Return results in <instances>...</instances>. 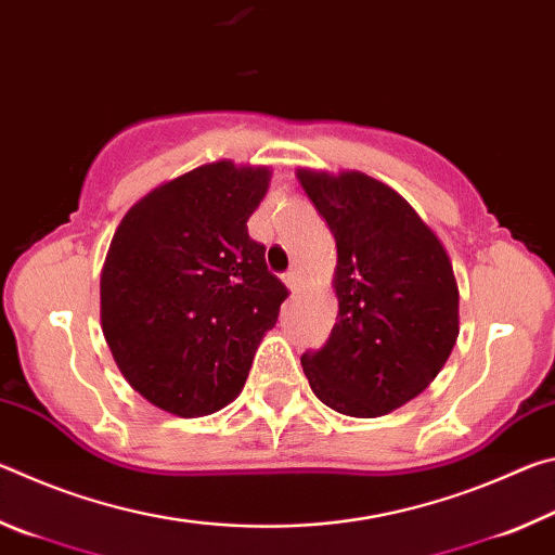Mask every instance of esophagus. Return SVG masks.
<instances>
[{
    "label": "esophagus",
    "instance_id": "1",
    "mask_svg": "<svg viewBox=\"0 0 555 555\" xmlns=\"http://www.w3.org/2000/svg\"><path fill=\"white\" fill-rule=\"evenodd\" d=\"M284 281H286V286L291 291H300V286H304V274H300L298 269H291L288 274L284 276Z\"/></svg>",
    "mask_w": 555,
    "mask_h": 555
}]
</instances>
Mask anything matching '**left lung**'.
I'll list each match as a JSON object with an SVG mask.
<instances>
[{
    "mask_svg": "<svg viewBox=\"0 0 555 555\" xmlns=\"http://www.w3.org/2000/svg\"><path fill=\"white\" fill-rule=\"evenodd\" d=\"M337 247V321L300 357L325 406L377 418L418 397L443 370L460 333V294L438 234L406 198L362 171L298 168Z\"/></svg>",
    "mask_w": 555,
    "mask_h": 555,
    "instance_id": "left-lung-1",
    "label": "left lung"
}]
</instances>
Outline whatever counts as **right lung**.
Instances as JSON below:
<instances>
[{
  "label": "right lung",
  "instance_id": "right-lung-1",
  "mask_svg": "<svg viewBox=\"0 0 555 555\" xmlns=\"http://www.w3.org/2000/svg\"><path fill=\"white\" fill-rule=\"evenodd\" d=\"M269 181L267 166H198L131 205L109 242L102 333L129 387L173 416L240 397L288 296L247 232Z\"/></svg>",
  "mask_w": 555,
  "mask_h": 555
}]
</instances>
